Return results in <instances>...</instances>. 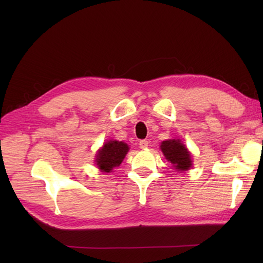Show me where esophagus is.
<instances>
[{
	"label": "esophagus",
	"mask_w": 263,
	"mask_h": 263,
	"mask_svg": "<svg viewBox=\"0 0 263 263\" xmlns=\"http://www.w3.org/2000/svg\"><path fill=\"white\" fill-rule=\"evenodd\" d=\"M148 141L147 140H141L140 142H139V147H140L141 149H146L148 147Z\"/></svg>",
	"instance_id": "1"
}]
</instances>
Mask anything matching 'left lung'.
Returning a JSON list of instances; mask_svg holds the SVG:
<instances>
[{
    "instance_id": "8db88e82",
    "label": "left lung",
    "mask_w": 263,
    "mask_h": 263,
    "mask_svg": "<svg viewBox=\"0 0 263 263\" xmlns=\"http://www.w3.org/2000/svg\"><path fill=\"white\" fill-rule=\"evenodd\" d=\"M160 149L165 158L176 171L184 172L192 167L191 154L180 139H170V140L163 141L160 144Z\"/></svg>"
}]
</instances>
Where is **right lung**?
<instances>
[{
	"instance_id": "obj_1",
	"label": "right lung",
	"mask_w": 263,
	"mask_h": 263,
	"mask_svg": "<svg viewBox=\"0 0 263 263\" xmlns=\"http://www.w3.org/2000/svg\"><path fill=\"white\" fill-rule=\"evenodd\" d=\"M128 146L123 141L109 140L98 150L96 155V165L100 172L110 173L115 167L120 166L128 152Z\"/></svg>"
}]
</instances>
